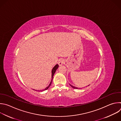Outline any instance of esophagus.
<instances>
[{"mask_svg": "<svg viewBox=\"0 0 121 121\" xmlns=\"http://www.w3.org/2000/svg\"><path fill=\"white\" fill-rule=\"evenodd\" d=\"M65 63V60L63 58L60 59L58 61V65H62L63 64Z\"/></svg>", "mask_w": 121, "mask_h": 121, "instance_id": "esophagus-1", "label": "esophagus"}]
</instances>
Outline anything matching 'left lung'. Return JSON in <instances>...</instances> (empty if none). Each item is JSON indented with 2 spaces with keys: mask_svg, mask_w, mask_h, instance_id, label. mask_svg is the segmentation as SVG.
I'll use <instances>...</instances> for the list:
<instances>
[{
  "mask_svg": "<svg viewBox=\"0 0 121 121\" xmlns=\"http://www.w3.org/2000/svg\"><path fill=\"white\" fill-rule=\"evenodd\" d=\"M70 85V86H71V87H72L73 88H74V89H78V88H77V87H74V86H71V85Z\"/></svg>",
  "mask_w": 121,
  "mask_h": 121,
  "instance_id": "left-lung-1",
  "label": "left lung"
}]
</instances>
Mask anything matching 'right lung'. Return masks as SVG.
<instances>
[{
	"mask_svg": "<svg viewBox=\"0 0 121 121\" xmlns=\"http://www.w3.org/2000/svg\"><path fill=\"white\" fill-rule=\"evenodd\" d=\"M58 66H59L58 65H57H57H56L54 67V68H53V69H52V80H51V82H50V84L49 85V86H48L47 88H46L45 89H44V90H42V91L47 90V89L49 87V86H51V83H52V80H53V76H54V73H55V72H56V69L58 68Z\"/></svg>",
	"mask_w": 121,
	"mask_h": 121,
	"instance_id": "1",
	"label": "right lung"
}]
</instances>
